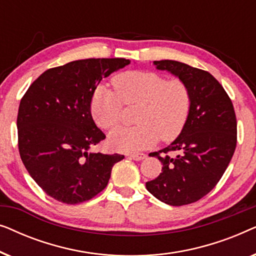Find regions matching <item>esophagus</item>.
I'll use <instances>...</instances> for the list:
<instances>
[{
	"label": "esophagus",
	"mask_w": 256,
	"mask_h": 256,
	"mask_svg": "<svg viewBox=\"0 0 256 256\" xmlns=\"http://www.w3.org/2000/svg\"><path fill=\"white\" fill-rule=\"evenodd\" d=\"M129 157L134 160H142L146 158V154H132V155H129Z\"/></svg>",
	"instance_id": "esophagus-1"
}]
</instances>
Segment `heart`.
Returning a JSON list of instances; mask_svg holds the SVG:
<instances>
[{
    "label": "heart",
    "mask_w": 256,
    "mask_h": 256,
    "mask_svg": "<svg viewBox=\"0 0 256 256\" xmlns=\"http://www.w3.org/2000/svg\"><path fill=\"white\" fill-rule=\"evenodd\" d=\"M114 90L99 87L90 101V113L100 128L110 129L121 120L122 104H138L135 127L110 132L108 144L122 152L146 149L180 134L191 110V92L182 79H168L150 71L121 73L112 80Z\"/></svg>",
    "instance_id": "1"
}]
</instances>
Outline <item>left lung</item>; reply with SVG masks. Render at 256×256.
Returning <instances> with one entry per match:
<instances>
[{
	"instance_id": "8db88e82",
	"label": "left lung",
	"mask_w": 256,
	"mask_h": 256,
	"mask_svg": "<svg viewBox=\"0 0 256 256\" xmlns=\"http://www.w3.org/2000/svg\"><path fill=\"white\" fill-rule=\"evenodd\" d=\"M154 64L186 84L191 110L180 136L166 148L150 154L163 166L160 176L146 186L166 204H192L218 184L232 160L236 146V112L228 94L211 73L176 60Z\"/></svg>"
}]
</instances>
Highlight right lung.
I'll list each match as a JSON object with an SVG mask.
<instances>
[{
  "mask_svg": "<svg viewBox=\"0 0 256 256\" xmlns=\"http://www.w3.org/2000/svg\"><path fill=\"white\" fill-rule=\"evenodd\" d=\"M128 64L124 58H90L48 68L20 99V158L56 200L74 205L96 197L107 186L114 164L124 158L90 152L106 138L94 124L90 101L102 78Z\"/></svg>",
  "mask_w": 256,
  "mask_h": 256,
  "instance_id": "right-lung-1",
  "label": "right lung"
}]
</instances>
